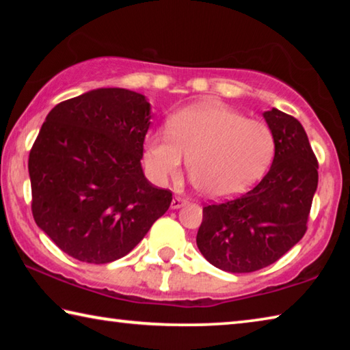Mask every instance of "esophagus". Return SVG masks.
<instances>
[{"mask_svg":"<svg viewBox=\"0 0 350 350\" xmlns=\"http://www.w3.org/2000/svg\"><path fill=\"white\" fill-rule=\"evenodd\" d=\"M183 204H187V199L182 196H174L173 202H171V208H180Z\"/></svg>","mask_w":350,"mask_h":350,"instance_id":"34e87169","label":"esophagus"}]
</instances>
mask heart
<instances>
[{"label":"heart","instance_id":"1","mask_svg":"<svg viewBox=\"0 0 350 350\" xmlns=\"http://www.w3.org/2000/svg\"><path fill=\"white\" fill-rule=\"evenodd\" d=\"M276 140L267 123L216 102H202L170 118L168 129L148 135L145 167L165 183L179 176L183 156L193 185L208 198L239 194L264 176Z\"/></svg>","mask_w":350,"mask_h":350}]
</instances>
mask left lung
Returning a JSON list of instances; mask_svg holds the SVG:
<instances>
[{
	"instance_id": "left-lung-1",
	"label": "left lung",
	"mask_w": 350,
	"mask_h": 350,
	"mask_svg": "<svg viewBox=\"0 0 350 350\" xmlns=\"http://www.w3.org/2000/svg\"><path fill=\"white\" fill-rule=\"evenodd\" d=\"M264 117L276 140L269 173L242 196L205 205L196 236L204 258L230 273L267 267L299 242L318 187V161L303 125L276 108Z\"/></svg>"
}]
</instances>
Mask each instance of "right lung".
<instances>
[{"label": "right lung", "mask_w": 350, "mask_h": 350, "mask_svg": "<svg viewBox=\"0 0 350 350\" xmlns=\"http://www.w3.org/2000/svg\"><path fill=\"white\" fill-rule=\"evenodd\" d=\"M150 103L102 88L58 103L29 154L35 222L83 262L128 254L170 208L173 193L142 171Z\"/></svg>", "instance_id": "add662e5"}]
</instances>
